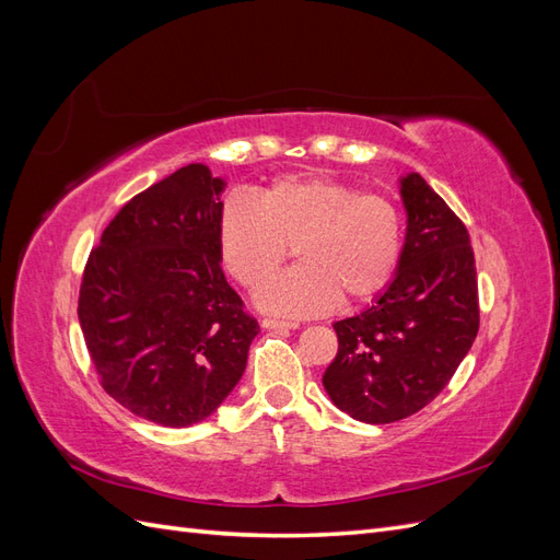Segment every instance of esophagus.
Returning <instances> with one entry per match:
<instances>
[{
	"mask_svg": "<svg viewBox=\"0 0 560 560\" xmlns=\"http://www.w3.org/2000/svg\"><path fill=\"white\" fill-rule=\"evenodd\" d=\"M264 329H299V322L294 319H278V317H264L261 319Z\"/></svg>",
	"mask_w": 560,
	"mask_h": 560,
	"instance_id": "1",
	"label": "esophagus"
}]
</instances>
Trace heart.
I'll return each instance as SVG.
<instances>
[{"instance_id": "b5f03b06", "label": "heart", "mask_w": 560, "mask_h": 560, "mask_svg": "<svg viewBox=\"0 0 560 560\" xmlns=\"http://www.w3.org/2000/svg\"><path fill=\"white\" fill-rule=\"evenodd\" d=\"M290 245L301 266L270 282L259 306L284 315L322 313L341 296L360 303L385 290L401 257V217L385 196L327 175L280 177L257 200L229 196L219 208V257L247 290H261L278 273Z\"/></svg>"}]
</instances>
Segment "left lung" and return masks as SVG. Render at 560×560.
<instances>
[{"mask_svg": "<svg viewBox=\"0 0 560 560\" xmlns=\"http://www.w3.org/2000/svg\"><path fill=\"white\" fill-rule=\"evenodd\" d=\"M406 235L395 278L362 313L334 322L322 385L350 418L385 425L428 406L479 331L469 233L418 173L399 179Z\"/></svg>", "mask_w": 560, "mask_h": 560, "instance_id": "left-lung-1", "label": "left lung"}]
</instances>
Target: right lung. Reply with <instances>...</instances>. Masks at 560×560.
<instances>
[{"instance_id":"right-lung-1","label":"right lung","mask_w":560,"mask_h":560,"mask_svg":"<svg viewBox=\"0 0 560 560\" xmlns=\"http://www.w3.org/2000/svg\"><path fill=\"white\" fill-rule=\"evenodd\" d=\"M224 186L208 165L179 167L118 210L83 270L79 325L100 383L156 425L212 416L259 334L219 257Z\"/></svg>"}]
</instances>
